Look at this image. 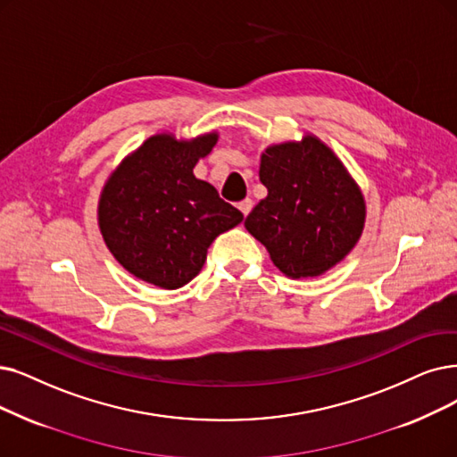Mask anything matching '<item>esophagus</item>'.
<instances>
[{
	"label": "esophagus",
	"instance_id": "esophagus-1",
	"mask_svg": "<svg viewBox=\"0 0 457 457\" xmlns=\"http://www.w3.org/2000/svg\"><path fill=\"white\" fill-rule=\"evenodd\" d=\"M238 208H240V212H242L244 215H247V213L251 212V208H253V200H251V198H245V200H242V203L238 204Z\"/></svg>",
	"mask_w": 457,
	"mask_h": 457
}]
</instances>
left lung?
Masks as SVG:
<instances>
[{"label":"left lung","instance_id":"left-lung-1","mask_svg":"<svg viewBox=\"0 0 457 457\" xmlns=\"http://www.w3.org/2000/svg\"><path fill=\"white\" fill-rule=\"evenodd\" d=\"M268 196L245 228L287 278H317L341 262L360 240L366 203L337 155L313 135L273 144L259 170Z\"/></svg>","mask_w":457,"mask_h":457}]
</instances>
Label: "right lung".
I'll use <instances>...</instances> for the list:
<instances>
[{
	"mask_svg": "<svg viewBox=\"0 0 457 457\" xmlns=\"http://www.w3.org/2000/svg\"><path fill=\"white\" fill-rule=\"evenodd\" d=\"M217 142V133L176 140L154 135L127 155L99 198V228L114 259L135 278L179 288L198 276L219 234L242 223L193 169Z\"/></svg>",
	"mask_w": 457,
	"mask_h": 457,
	"instance_id": "obj_1",
	"label": "right lung"
}]
</instances>
